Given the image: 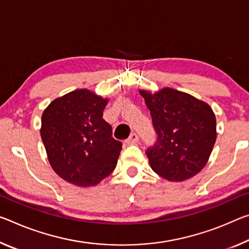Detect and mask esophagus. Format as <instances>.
I'll return each instance as SVG.
<instances>
[{
  "label": "esophagus",
  "instance_id": "obj_1",
  "mask_svg": "<svg viewBox=\"0 0 249 249\" xmlns=\"http://www.w3.org/2000/svg\"><path fill=\"white\" fill-rule=\"evenodd\" d=\"M139 142V135L136 133H132L127 140H126V143L127 144H135Z\"/></svg>",
  "mask_w": 249,
  "mask_h": 249
}]
</instances>
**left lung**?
I'll return each mask as SVG.
<instances>
[{
  "mask_svg": "<svg viewBox=\"0 0 249 249\" xmlns=\"http://www.w3.org/2000/svg\"><path fill=\"white\" fill-rule=\"evenodd\" d=\"M140 93L157 134L155 144L146 149L153 171L171 181L199 173L216 142V118L211 106L173 89Z\"/></svg>",
  "mask_w": 249,
  "mask_h": 249,
  "instance_id": "1",
  "label": "left lung"
}]
</instances>
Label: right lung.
Returning a JSON list of instances; mask_svg holds the SVG:
<instances>
[{
    "mask_svg": "<svg viewBox=\"0 0 249 249\" xmlns=\"http://www.w3.org/2000/svg\"><path fill=\"white\" fill-rule=\"evenodd\" d=\"M106 104L88 89H76L43 112L41 137L51 166L76 186H94L116 167L122 142L113 139L103 118Z\"/></svg>",
    "mask_w": 249,
    "mask_h": 249,
    "instance_id": "add662e5",
    "label": "right lung"
}]
</instances>
